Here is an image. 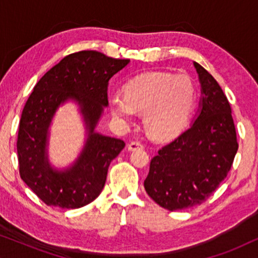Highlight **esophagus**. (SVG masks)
Returning <instances> with one entry per match:
<instances>
[{"label": "esophagus", "mask_w": 258, "mask_h": 258, "mask_svg": "<svg viewBox=\"0 0 258 258\" xmlns=\"http://www.w3.org/2000/svg\"><path fill=\"white\" fill-rule=\"evenodd\" d=\"M143 148H144V144L142 142H139V141H133V142H130L128 146V149L130 151H134L137 149H143Z\"/></svg>", "instance_id": "34e87169"}]
</instances>
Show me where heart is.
I'll list each match as a JSON object with an SVG mask.
<instances>
[{"instance_id": "heart-1", "label": "heart", "mask_w": 258, "mask_h": 258, "mask_svg": "<svg viewBox=\"0 0 258 258\" xmlns=\"http://www.w3.org/2000/svg\"><path fill=\"white\" fill-rule=\"evenodd\" d=\"M114 96L110 110L121 121L143 114L144 128L155 139H168L181 132L195 104V87L186 75L151 72L134 77Z\"/></svg>"}]
</instances>
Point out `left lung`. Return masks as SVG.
I'll return each instance as SVG.
<instances>
[{
	"mask_svg": "<svg viewBox=\"0 0 258 258\" xmlns=\"http://www.w3.org/2000/svg\"><path fill=\"white\" fill-rule=\"evenodd\" d=\"M202 87L195 121L150 161L144 188L170 211L207 201L230 171L238 143L231 107L223 90L199 63H194Z\"/></svg>",
	"mask_w": 258,
	"mask_h": 258,
	"instance_id": "1",
	"label": "left lung"
}]
</instances>
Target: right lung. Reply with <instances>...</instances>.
Instances as JSON below:
<instances>
[{
  "label": "right lung",
  "mask_w": 258,
  "mask_h": 258,
  "mask_svg": "<svg viewBox=\"0 0 258 258\" xmlns=\"http://www.w3.org/2000/svg\"><path fill=\"white\" fill-rule=\"evenodd\" d=\"M128 63L96 50L73 52L34 87L21 115L17 157L21 178L47 206L77 209L101 194L109 165L125 143L95 133V126L108 105L109 80ZM69 98L80 104L88 139L76 164L58 172L50 167L45 154L47 128L55 109Z\"/></svg>",
  "instance_id": "1"
}]
</instances>
